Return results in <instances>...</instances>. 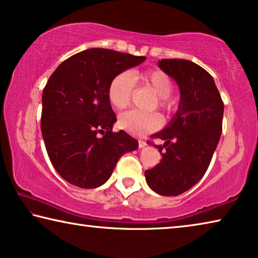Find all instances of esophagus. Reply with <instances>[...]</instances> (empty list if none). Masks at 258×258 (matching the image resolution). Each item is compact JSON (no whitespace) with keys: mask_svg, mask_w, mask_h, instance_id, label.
Returning <instances> with one entry per match:
<instances>
[{"mask_svg":"<svg viewBox=\"0 0 258 258\" xmlns=\"http://www.w3.org/2000/svg\"><path fill=\"white\" fill-rule=\"evenodd\" d=\"M147 144H146V142L145 141H143V139H139L138 141V146H139V149H143V147H145Z\"/></svg>","mask_w":258,"mask_h":258,"instance_id":"esophagus-1","label":"esophagus"}]
</instances>
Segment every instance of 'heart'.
I'll return each instance as SVG.
<instances>
[{"label":"heart","instance_id":"obj_1","mask_svg":"<svg viewBox=\"0 0 258 258\" xmlns=\"http://www.w3.org/2000/svg\"><path fill=\"white\" fill-rule=\"evenodd\" d=\"M147 87L159 97V106L170 108L171 100L169 95L172 91V82L168 74L162 71L154 70L144 73H123L117 74L108 84L107 97L113 107L123 109L132 101L134 86ZM161 117L158 114L129 111L121 114L119 126L125 133L135 137H144L157 130L161 125Z\"/></svg>","mask_w":258,"mask_h":258}]
</instances>
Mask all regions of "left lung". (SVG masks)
<instances>
[{
    "label": "left lung",
    "instance_id": "obj_1",
    "mask_svg": "<svg viewBox=\"0 0 258 258\" xmlns=\"http://www.w3.org/2000/svg\"><path fill=\"white\" fill-rule=\"evenodd\" d=\"M158 66L178 84V109L153 136L161 162L145 171L146 183L160 196L176 197L193 187L209 167L222 134L224 104L212 75L185 59H162Z\"/></svg>",
    "mask_w": 258,
    "mask_h": 258
}]
</instances>
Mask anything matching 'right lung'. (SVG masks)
<instances>
[{
  "label": "right lung",
  "instance_id": "add662e5",
  "mask_svg": "<svg viewBox=\"0 0 258 258\" xmlns=\"http://www.w3.org/2000/svg\"><path fill=\"white\" fill-rule=\"evenodd\" d=\"M145 59L92 48L66 59L51 74L42 94L41 129L50 161L66 181L98 187L122 155L138 149L123 130L112 132L116 116L107 89L114 77Z\"/></svg>",
  "mask_w": 258,
  "mask_h": 258
}]
</instances>
